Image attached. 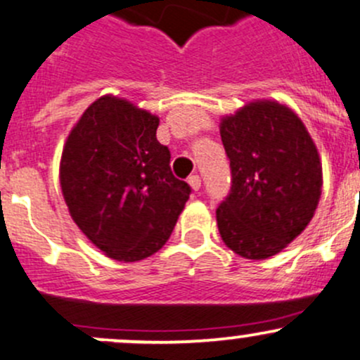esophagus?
Here are the masks:
<instances>
[{"instance_id": "esophagus-1", "label": "esophagus", "mask_w": 360, "mask_h": 360, "mask_svg": "<svg viewBox=\"0 0 360 360\" xmlns=\"http://www.w3.org/2000/svg\"><path fill=\"white\" fill-rule=\"evenodd\" d=\"M188 184H190V186L193 188L195 191H198V190H200V186H202V181H200V177H198L197 174H195V176L188 177Z\"/></svg>"}]
</instances>
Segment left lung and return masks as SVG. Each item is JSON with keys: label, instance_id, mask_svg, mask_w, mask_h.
<instances>
[{"label": "left lung", "instance_id": "obj_1", "mask_svg": "<svg viewBox=\"0 0 360 360\" xmlns=\"http://www.w3.org/2000/svg\"><path fill=\"white\" fill-rule=\"evenodd\" d=\"M232 186L216 209L223 243L250 260L280 253L311 221L322 163L302 121L276 102H255L221 121Z\"/></svg>", "mask_w": 360, "mask_h": 360}]
</instances>
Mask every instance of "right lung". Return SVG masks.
I'll return each instance as SVG.
<instances>
[{
  "mask_svg": "<svg viewBox=\"0 0 360 360\" xmlns=\"http://www.w3.org/2000/svg\"><path fill=\"white\" fill-rule=\"evenodd\" d=\"M160 120L127 100L87 107L63 148L59 181L73 221L107 257L137 262L169 240L191 188L156 141Z\"/></svg>",
  "mask_w": 360,
  "mask_h": 360,
  "instance_id": "obj_1",
  "label": "right lung"
}]
</instances>
